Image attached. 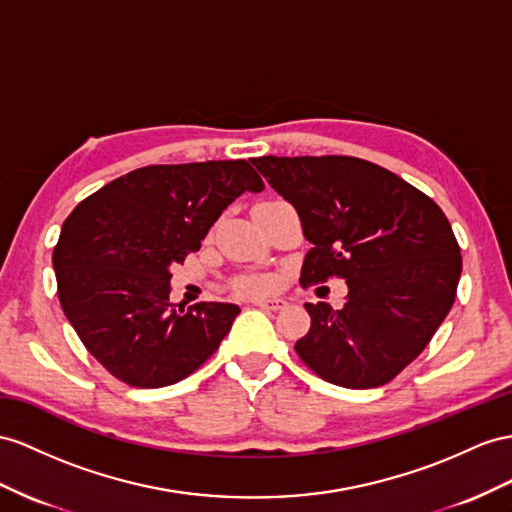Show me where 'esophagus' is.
<instances>
[{
	"instance_id": "34e87169",
	"label": "esophagus",
	"mask_w": 512,
	"mask_h": 512,
	"mask_svg": "<svg viewBox=\"0 0 512 512\" xmlns=\"http://www.w3.org/2000/svg\"><path fill=\"white\" fill-rule=\"evenodd\" d=\"M253 303L257 307H264V309H270V311H281L287 307V303L283 298H255Z\"/></svg>"
}]
</instances>
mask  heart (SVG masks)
Listing matches in <instances>:
<instances>
[{"label": "heart", "mask_w": 512, "mask_h": 512, "mask_svg": "<svg viewBox=\"0 0 512 512\" xmlns=\"http://www.w3.org/2000/svg\"><path fill=\"white\" fill-rule=\"evenodd\" d=\"M274 285V281L270 277H248L242 281V292L246 294H259V292H266Z\"/></svg>", "instance_id": "obj_1"}]
</instances>
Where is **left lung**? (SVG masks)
Segmentation results:
<instances>
[{
	"mask_svg": "<svg viewBox=\"0 0 512 512\" xmlns=\"http://www.w3.org/2000/svg\"><path fill=\"white\" fill-rule=\"evenodd\" d=\"M298 212L311 248L300 281L346 279L342 309L305 303L311 329L294 344L309 368L339 387L389 383L426 348L461 279V248L424 192L359 157H253Z\"/></svg>",
	"mask_w": 512,
	"mask_h": 512,
	"instance_id": "8db88e82",
	"label": "left lung"
}]
</instances>
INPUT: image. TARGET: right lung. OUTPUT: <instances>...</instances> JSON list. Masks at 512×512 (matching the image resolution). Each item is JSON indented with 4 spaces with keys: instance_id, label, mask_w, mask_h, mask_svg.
Wrapping results in <instances>:
<instances>
[{
    "instance_id": "right-lung-1",
    "label": "right lung",
    "mask_w": 512,
    "mask_h": 512,
    "mask_svg": "<svg viewBox=\"0 0 512 512\" xmlns=\"http://www.w3.org/2000/svg\"><path fill=\"white\" fill-rule=\"evenodd\" d=\"M264 181L246 160L144 166L73 209L54 251L64 316L103 368L131 387H166L214 355L240 307L173 305L170 266L244 192Z\"/></svg>"
}]
</instances>
